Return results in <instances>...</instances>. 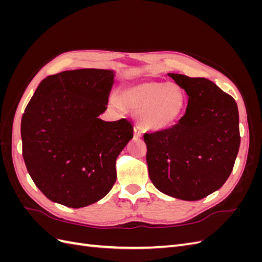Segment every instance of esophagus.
<instances>
[{
    "instance_id": "34e87169",
    "label": "esophagus",
    "mask_w": 262,
    "mask_h": 262,
    "mask_svg": "<svg viewBox=\"0 0 262 262\" xmlns=\"http://www.w3.org/2000/svg\"><path fill=\"white\" fill-rule=\"evenodd\" d=\"M142 137V130L139 126L134 128V138H141Z\"/></svg>"
}]
</instances>
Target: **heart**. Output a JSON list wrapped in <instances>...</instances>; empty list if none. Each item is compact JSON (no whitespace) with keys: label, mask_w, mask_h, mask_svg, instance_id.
Returning <instances> with one entry per match:
<instances>
[{"label":"heart","mask_w":262,"mask_h":262,"mask_svg":"<svg viewBox=\"0 0 262 262\" xmlns=\"http://www.w3.org/2000/svg\"><path fill=\"white\" fill-rule=\"evenodd\" d=\"M117 108L123 105L139 114L140 121L149 129L164 130L176 124L185 113L186 96L173 83L140 81L126 85L121 91V101L112 98Z\"/></svg>","instance_id":"heart-1"}]
</instances>
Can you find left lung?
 <instances>
[{"instance_id": "1", "label": "left lung", "mask_w": 262, "mask_h": 262, "mask_svg": "<svg viewBox=\"0 0 262 262\" xmlns=\"http://www.w3.org/2000/svg\"><path fill=\"white\" fill-rule=\"evenodd\" d=\"M168 76L186 91L188 106L170 128L144 133L148 175L161 192L196 201L231 175L241 144L238 108L208 78Z\"/></svg>"}]
</instances>
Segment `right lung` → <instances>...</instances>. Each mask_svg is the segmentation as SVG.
I'll use <instances>...</instances> for the list:
<instances>
[{
  "label": "right lung",
  "instance_id": "add662e5",
  "mask_svg": "<svg viewBox=\"0 0 262 262\" xmlns=\"http://www.w3.org/2000/svg\"><path fill=\"white\" fill-rule=\"evenodd\" d=\"M114 76L112 70L64 71L42 80L29 100L20 124L23 157L49 200L87 207L116 182L117 157L133 138V125L98 118Z\"/></svg>",
  "mask_w": 262,
  "mask_h": 262
}]
</instances>
